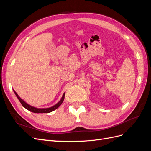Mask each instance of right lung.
Masks as SVG:
<instances>
[{"mask_svg": "<svg viewBox=\"0 0 151 151\" xmlns=\"http://www.w3.org/2000/svg\"><path fill=\"white\" fill-rule=\"evenodd\" d=\"M16 96H17V98L19 99V101H20V103H21V104L22 105V106L24 107L26 109H28V110L33 112V113H50L53 111H54L55 109H56L57 108H58L59 106H60L62 104V103L63 101V99H64V97H65V93H63L62 97L61 98V99L60 100V101L58 103H57L56 104H55L54 106H52V107H50V108H35L34 106H32L31 105L28 104V103H26L23 99H22L19 96V95H18L14 90H13Z\"/></svg>", "mask_w": 151, "mask_h": 151, "instance_id": "add662e5", "label": "right lung"}]
</instances>
